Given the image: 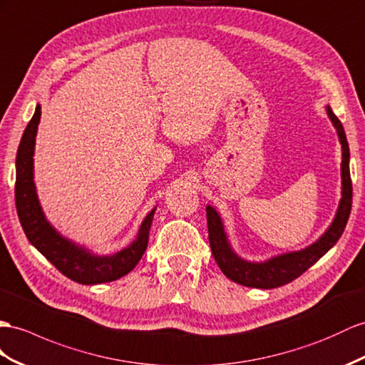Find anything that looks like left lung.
<instances>
[{"mask_svg": "<svg viewBox=\"0 0 365 365\" xmlns=\"http://www.w3.org/2000/svg\"><path fill=\"white\" fill-rule=\"evenodd\" d=\"M327 115L331 120V123L338 133L339 143L342 149V162H341V200L336 210L334 219L330 227L325 230L324 235L302 250L289 251V253L277 255L269 257L262 262H251L244 257H240L232 250L230 239L227 236L225 227L220 214L216 208L208 205L207 207V219H208V237L212 256L216 259L222 273L225 274L232 282L240 284L251 288H277L288 282H292L296 277L307 272L313 264H316L327 251H329L347 225V220L351 210V179H350V149L345 137L344 126L339 118L334 115L330 106L325 108Z\"/></svg>", "mask_w": 365, "mask_h": 365, "instance_id": "obj_1", "label": "left lung"}]
</instances>
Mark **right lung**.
Returning a JSON list of instances; mask_svg holds the SVG:
<instances>
[{
	"label": "right lung",
	"mask_w": 365,
	"mask_h": 365,
	"mask_svg": "<svg viewBox=\"0 0 365 365\" xmlns=\"http://www.w3.org/2000/svg\"><path fill=\"white\" fill-rule=\"evenodd\" d=\"M41 118V106L36 103L35 114L26 126L16 153V182L15 203L21 227L31 244L49 260V262L69 277L83 285H96L112 282L128 274L143 257L149 230L153 225L155 208L146 214L138 228L137 237L130 244L114 255H97L86 247L64 237L46 219L44 211L36 194L34 182V153L35 137Z\"/></svg>",
	"instance_id": "right-lung-1"
}]
</instances>
